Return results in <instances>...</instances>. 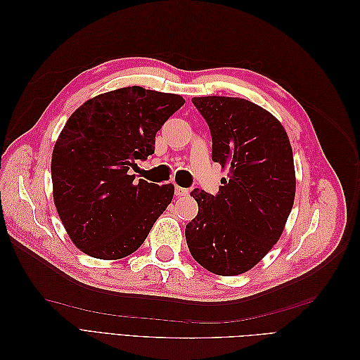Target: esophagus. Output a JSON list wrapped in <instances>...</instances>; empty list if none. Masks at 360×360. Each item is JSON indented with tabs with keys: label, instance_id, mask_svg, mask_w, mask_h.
I'll use <instances>...</instances> for the list:
<instances>
[{
	"label": "esophagus",
	"instance_id": "34e87169",
	"mask_svg": "<svg viewBox=\"0 0 360 360\" xmlns=\"http://www.w3.org/2000/svg\"><path fill=\"white\" fill-rule=\"evenodd\" d=\"M176 197H186V195L189 193V189L186 188H181V186H176Z\"/></svg>",
	"mask_w": 360,
	"mask_h": 360
}]
</instances>
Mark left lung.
Instances as JSON below:
<instances>
[{"mask_svg": "<svg viewBox=\"0 0 360 360\" xmlns=\"http://www.w3.org/2000/svg\"><path fill=\"white\" fill-rule=\"evenodd\" d=\"M212 134V159L228 168L216 195L193 189L198 214L186 225L193 259L212 274L252 269L284 231L296 193L285 129L263 108L238 97H193Z\"/></svg>", "mask_w": 360, "mask_h": 360, "instance_id": "1", "label": "left lung"}]
</instances>
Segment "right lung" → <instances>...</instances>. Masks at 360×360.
I'll use <instances>...</instances> for the list:
<instances>
[{"label":"right lung","instance_id":"right-lung-1","mask_svg":"<svg viewBox=\"0 0 360 360\" xmlns=\"http://www.w3.org/2000/svg\"><path fill=\"white\" fill-rule=\"evenodd\" d=\"M183 105L179 94L134 85L93 97L68 120L52 151L53 202L84 254H134L165 212L174 184L136 181L130 169L155 153L156 134Z\"/></svg>","mask_w":360,"mask_h":360}]
</instances>
